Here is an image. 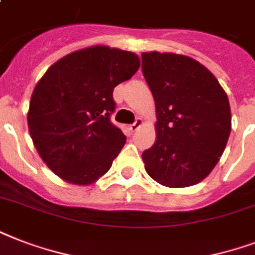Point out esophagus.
<instances>
[{"instance_id": "1", "label": "esophagus", "mask_w": 255, "mask_h": 255, "mask_svg": "<svg viewBox=\"0 0 255 255\" xmlns=\"http://www.w3.org/2000/svg\"><path fill=\"white\" fill-rule=\"evenodd\" d=\"M141 126H143V120L140 119V118H137V119L135 120V123L129 124V129H131V132H135L137 131Z\"/></svg>"}]
</instances>
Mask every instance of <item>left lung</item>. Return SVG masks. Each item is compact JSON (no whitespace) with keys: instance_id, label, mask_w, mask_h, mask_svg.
<instances>
[{"instance_id":"8db88e82","label":"left lung","mask_w":255,"mask_h":255,"mask_svg":"<svg viewBox=\"0 0 255 255\" xmlns=\"http://www.w3.org/2000/svg\"><path fill=\"white\" fill-rule=\"evenodd\" d=\"M143 75L156 104V141L143 152L145 170L169 188L197 184L224 153L230 131L229 99L213 74L192 58L141 54Z\"/></svg>"}]
</instances>
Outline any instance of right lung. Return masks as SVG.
Returning a JSON list of instances; mask_svg holds the SVG:
<instances>
[{"mask_svg": "<svg viewBox=\"0 0 255 255\" xmlns=\"http://www.w3.org/2000/svg\"><path fill=\"white\" fill-rule=\"evenodd\" d=\"M139 67L136 54L94 46L63 57L41 78L27 123L38 153L57 176L87 185L107 173L127 140L111 122L112 92Z\"/></svg>", "mask_w": 255, "mask_h": 255, "instance_id": "1", "label": "right lung"}]
</instances>
